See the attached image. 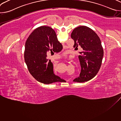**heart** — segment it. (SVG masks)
I'll use <instances>...</instances> for the list:
<instances>
[{
    "instance_id": "1",
    "label": "heart",
    "mask_w": 121,
    "mask_h": 121,
    "mask_svg": "<svg viewBox=\"0 0 121 121\" xmlns=\"http://www.w3.org/2000/svg\"><path fill=\"white\" fill-rule=\"evenodd\" d=\"M56 66V65H54V68H55Z\"/></svg>"
}]
</instances>
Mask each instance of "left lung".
<instances>
[{"label":"left lung","mask_w":121,"mask_h":121,"mask_svg":"<svg viewBox=\"0 0 121 121\" xmlns=\"http://www.w3.org/2000/svg\"><path fill=\"white\" fill-rule=\"evenodd\" d=\"M74 41V47L80 46L82 50L78 56L81 70L79 77L73 81L84 82L93 78L99 72L103 56V50L100 40L91 28L81 26L71 33Z\"/></svg>","instance_id":"8db88e82"}]
</instances>
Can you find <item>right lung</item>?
Segmentation results:
<instances>
[{"label":"right lung","instance_id":"add662e5","mask_svg":"<svg viewBox=\"0 0 121 121\" xmlns=\"http://www.w3.org/2000/svg\"><path fill=\"white\" fill-rule=\"evenodd\" d=\"M62 49L52 28L41 26L34 30L26 42L24 51L25 62L32 76L45 84L62 80L54 73L53 63L46 57L48 52L58 53Z\"/></svg>","mask_w":121,"mask_h":121}]
</instances>
